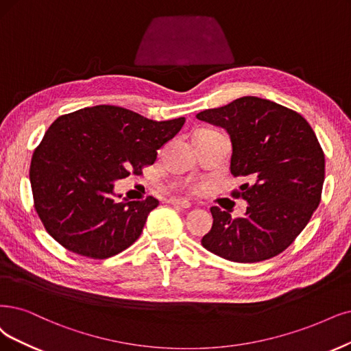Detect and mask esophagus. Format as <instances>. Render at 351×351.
Wrapping results in <instances>:
<instances>
[{
  "mask_svg": "<svg viewBox=\"0 0 351 351\" xmlns=\"http://www.w3.org/2000/svg\"><path fill=\"white\" fill-rule=\"evenodd\" d=\"M167 204L175 205V206H180V208H189V206H191V202H189V201L179 199V198H171V199L167 201Z\"/></svg>",
  "mask_w": 351,
  "mask_h": 351,
  "instance_id": "1",
  "label": "esophagus"
}]
</instances>
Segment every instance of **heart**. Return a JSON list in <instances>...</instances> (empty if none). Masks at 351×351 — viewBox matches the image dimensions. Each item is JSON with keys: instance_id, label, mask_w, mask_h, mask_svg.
Returning a JSON list of instances; mask_svg holds the SVG:
<instances>
[{"instance_id": "b5f03b06", "label": "heart", "mask_w": 351, "mask_h": 351, "mask_svg": "<svg viewBox=\"0 0 351 351\" xmlns=\"http://www.w3.org/2000/svg\"><path fill=\"white\" fill-rule=\"evenodd\" d=\"M201 132H210V130H199L198 133H201ZM191 191H193V189H191Z\"/></svg>"}]
</instances>
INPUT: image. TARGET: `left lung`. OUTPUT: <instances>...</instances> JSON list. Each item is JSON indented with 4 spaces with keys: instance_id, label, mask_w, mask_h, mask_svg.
Returning a JSON list of instances; mask_svg holds the SVG:
<instances>
[{
    "instance_id": "obj_1",
    "label": "left lung",
    "mask_w": 351,
    "mask_h": 351,
    "mask_svg": "<svg viewBox=\"0 0 351 351\" xmlns=\"http://www.w3.org/2000/svg\"><path fill=\"white\" fill-rule=\"evenodd\" d=\"M197 119L228 132L231 173L244 180L231 195L249 202L237 218L211 206L214 221L202 245L237 263L278 256L300 236L321 201L326 159L313 127L300 112L257 97L204 110Z\"/></svg>"
}]
</instances>
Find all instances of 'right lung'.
<instances>
[{
    "instance_id": "obj_1",
    "label": "right lung",
    "mask_w": 351,
    "mask_h": 351,
    "mask_svg": "<svg viewBox=\"0 0 351 351\" xmlns=\"http://www.w3.org/2000/svg\"><path fill=\"white\" fill-rule=\"evenodd\" d=\"M184 124V117L153 121L115 106L58 117L30 165L34 210L46 231L66 250L99 261L130 247L159 201H115L114 182L141 175Z\"/></svg>"
}]
</instances>
